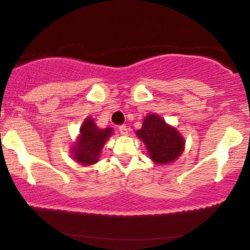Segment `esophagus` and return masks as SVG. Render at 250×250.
I'll return each mask as SVG.
<instances>
[{"label":"esophagus","mask_w":250,"mask_h":250,"mask_svg":"<svg viewBox=\"0 0 250 250\" xmlns=\"http://www.w3.org/2000/svg\"><path fill=\"white\" fill-rule=\"evenodd\" d=\"M119 130H120V133H121L122 135H128V128H127V125H120Z\"/></svg>","instance_id":"esophagus-1"}]
</instances>
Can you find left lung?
Segmentation results:
<instances>
[{
	"label": "left lung",
	"instance_id": "1",
	"mask_svg": "<svg viewBox=\"0 0 250 250\" xmlns=\"http://www.w3.org/2000/svg\"><path fill=\"white\" fill-rule=\"evenodd\" d=\"M136 135L147 147L149 157L157 165L175 161L185 149L182 135L156 114L145 117L142 128L136 130Z\"/></svg>",
	"mask_w": 250,
	"mask_h": 250
}]
</instances>
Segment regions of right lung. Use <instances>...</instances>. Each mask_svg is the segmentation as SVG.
Instances as JSON below:
<instances>
[{
    "label": "right lung",
    "instance_id": "right-lung-1",
    "mask_svg": "<svg viewBox=\"0 0 250 250\" xmlns=\"http://www.w3.org/2000/svg\"><path fill=\"white\" fill-rule=\"evenodd\" d=\"M113 134V129H100L93 119L88 117L80 128V136L71 149L75 161L83 166L94 165L99 161L104 143Z\"/></svg>",
    "mask_w": 250,
    "mask_h": 250
}]
</instances>
